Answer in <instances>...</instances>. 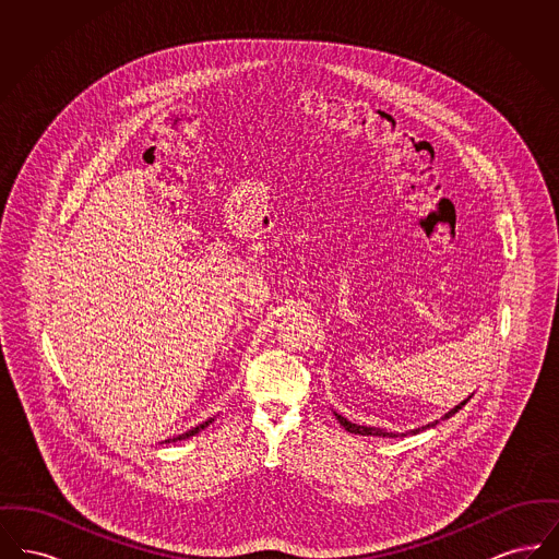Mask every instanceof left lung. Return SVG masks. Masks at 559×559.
<instances>
[{
  "instance_id": "8db88e82",
  "label": "left lung",
  "mask_w": 559,
  "mask_h": 559,
  "mask_svg": "<svg viewBox=\"0 0 559 559\" xmlns=\"http://www.w3.org/2000/svg\"><path fill=\"white\" fill-rule=\"evenodd\" d=\"M467 400H463L459 406H454L451 413H447L442 419H449V417H452L454 413H459V411H461V408L467 404ZM337 421H340L342 426L346 427V431H349V433H360V436H383V438H385V436H394V433H390V431H383V429H379V427L356 426V424H349L346 417H342V415H337ZM436 424H438V421H433V424H427L426 427H419V429H413L411 433L424 431V429H427V427H433ZM402 436H404V433H402Z\"/></svg>"
}]
</instances>
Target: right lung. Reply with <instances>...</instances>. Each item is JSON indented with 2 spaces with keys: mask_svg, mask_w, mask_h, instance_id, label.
<instances>
[{
  "mask_svg": "<svg viewBox=\"0 0 559 559\" xmlns=\"http://www.w3.org/2000/svg\"><path fill=\"white\" fill-rule=\"evenodd\" d=\"M213 419H210V421H205V424H201V426L192 427L190 431H187V433H182V436H178V438H174V440H185V438H190V436H194V433H199L203 427L210 426L212 424ZM165 442H169V440H165Z\"/></svg>",
  "mask_w": 559,
  "mask_h": 559,
  "instance_id": "1",
  "label": "right lung"
}]
</instances>
